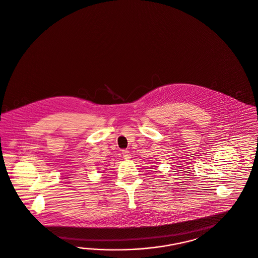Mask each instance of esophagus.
<instances>
[{
	"label": "esophagus",
	"mask_w": 258,
	"mask_h": 258,
	"mask_svg": "<svg viewBox=\"0 0 258 258\" xmlns=\"http://www.w3.org/2000/svg\"><path fill=\"white\" fill-rule=\"evenodd\" d=\"M122 155H123V157L125 158V160H127V159H131V153H130V151L128 150H126V149H124V150H122Z\"/></svg>",
	"instance_id": "1"
}]
</instances>
